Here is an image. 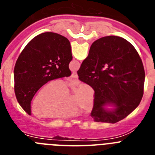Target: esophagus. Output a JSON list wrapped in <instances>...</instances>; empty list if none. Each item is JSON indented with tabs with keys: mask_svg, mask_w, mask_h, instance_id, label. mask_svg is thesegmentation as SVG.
Returning <instances> with one entry per match:
<instances>
[{
	"mask_svg": "<svg viewBox=\"0 0 155 155\" xmlns=\"http://www.w3.org/2000/svg\"><path fill=\"white\" fill-rule=\"evenodd\" d=\"M71 77H72L73 78H75V79L78 78V74H77V72H74V73L71 74Z\"/></svg>",
	"mask_w": 155,
	"mask_h": 155,
	"instance_id": "obj_1",
	"label": "esophagus"
}]
</instances>
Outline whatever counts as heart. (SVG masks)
<instances>
[{"label": "heart", "instance_id": "1", "mask_svg": "<svg viewBox=\"0 0 155 155\" xmlns=\"http://www.w3.org/2000/svg\"><path fill=\"white\" fill-rule=\"evenodd\" d=\"M92 106L93 94L87 84H81L70 96L65 82L54 80L39 90L31 102V111L37 117L66 118L80 113L81 107L90 111Z\"/></svg>", "mask_w": 155, "mask_h": 155}]
</instances>
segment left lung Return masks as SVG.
<instances>
[{"instance_id":"left-lung-1","label":"left lung","mask_w":155,"mask_h":155,"mask_svg":"<svg viewBox=\"0 0 155 155\" xmlns=\"http://www.w3.org/2000/svg\"><path fill=\"white\" fill-rule=\"evenodd\" d=\"M71 43L54 32H44L31 39L19 55L14 69L18 102L31 115V101L38 90L52 80L71 76Z\"/></svg>"}]
</instances>
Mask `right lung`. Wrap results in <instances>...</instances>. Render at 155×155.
I'll use <instances>...</instances> for the list:
<instances>
[{
	"instance_id": "add662e5",
	"label": "right lung",
	"mask_w": 155,
	"mask_h": 155,
	"mask_svg": "<svg viewBox=\"0 0 155 155\" xmlns=\"http://www.w3.org/2000/svg\"><path fill=\"white\" fill-rule=\"evenodd\" d=\"M79 80L94 91L91 116L95 122L116 124L139 105L143 94L145 72L131 43L119 36L97 39L78 71ZM115 104L112 111L104 109Z\"/></svg>"
}]
</instances>
